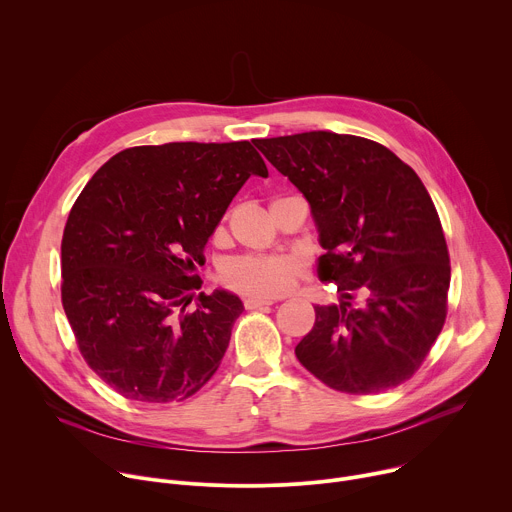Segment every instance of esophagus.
<instances>
[{
  "label": "esophagus",
  "instance_id": "34e87169",
  "mask_svg": "<svg viewBox=\"0 0 512 512\" xmlns=\"http://www.w3.org/2000/svg\"><path fill=\"white\" fill-rule=\"evenodd\" d=\"M271 304H273V300H269V298H257V296H249V298L245 300V308H247V310H257V308L271 306Z\"/></svg>",
  "mask_w": 512,
  "mask_h": 512
}]
</instances>
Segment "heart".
Returning <instances> with one entry per match:
<instances>
[{"mask_svg":"<svg viewBox=\"0 0 512 512\" xmlns=\"http://www.w3.org/2000/svg\"><path fill=\"white\" fill-rule=\"evenodd\" d=\"M304 267L291 255H243L223 267L225 283L245 296L279 298L296 287Z\"/></svg>","mask_w":512,"mask_h":512,"instance_id":"b5f03b06","label":"heart"}]
</instances>
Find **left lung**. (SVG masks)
Returning <instances> with one entry per match:
<instances>
[{"label":"left lung","mask_w":512,"mask_h":512,"mask_svg":"<svg viewBox=\"0 0 512 512\" xmlns=\"http://www.w3.org/2000/svg\"><path fill=\"white\" fill-rule=\"evenodd\" d=\"M253 143L308 200L326 251L318 277L340 291L338 306L314 308L298 360L352 395L411 379L442 332L450 287L446 237L419 176L358 135L306 131Z\"/></svg>","instance_id":"left-lung-1"}]
</instances>
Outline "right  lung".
<instances>
[{"label":"right lung","instance_id":"right-lung-1","mask_svg":"<svg viewBox=\"0 0 512 512\" xmlns=\"http://www.w3.org/2000/svg\"><path fill=\"white\" fill-rule=\"evenodd\" d=\"M267 166L249 141H172L113 156L62 235V306L89 367L119 395L184 401L221 364L243 302H192L196 265L231 200Z\"/></svg>","mask_w":512,"mask_h":512}]
</instances>
